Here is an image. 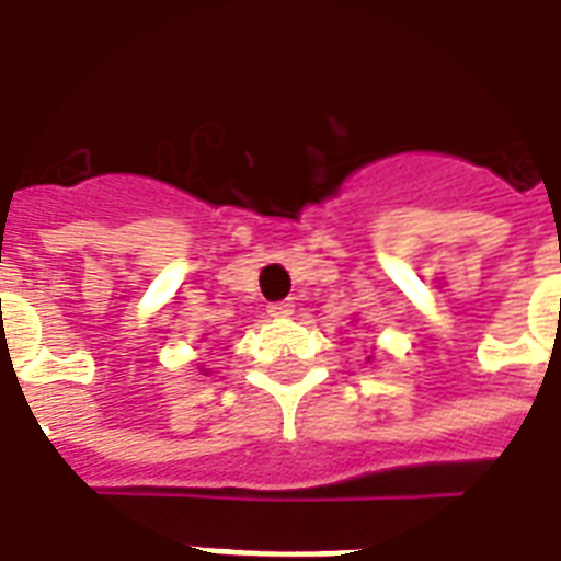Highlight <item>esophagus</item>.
I'll use <instances>...</instances> for the list:
<instances>
[{
	"mask_svg": "<svg viewBox=\"0 0 561 561\" xmlns=\"http://www.w3.org/2000/svg\"><path fill=\"white\" fill-rule=\"evenodd\" d=\"M265 310H268V316H275V319H284V316H293L296 305H293V298H284V301H272Z\"/></svg>",
	"mask_w": 561,
	"mask_h": 561,
	"instance_id": "esophagus-1",
	"label": "esophagus"
}]
</instances>
